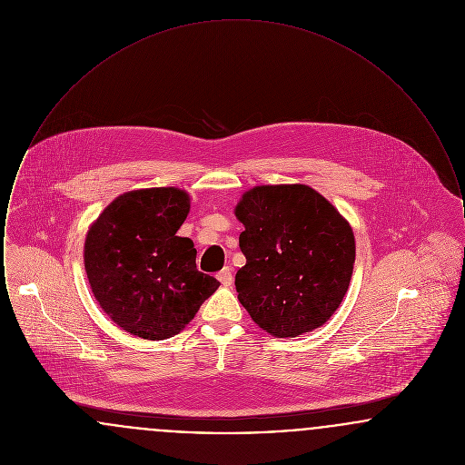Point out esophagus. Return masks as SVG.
Here are the masks:
<instances>
[{
	"label": "esophagus",
	"instance_id": "1",
	"mask_svg": "<svg viewBox=\"0 0 465 465\" xmlns=\"http://www.w3.org/2000/svg\"><path fill=\"white\" fill-rule=\"evenodd\" d=\"M218 281L222 282L223 286H232V282H233V275H232V270L228 268V266H224L222 272H218Z\"/></svg>",
	"mask_w": 465,
	"mask_h": 465
}]
</instances>
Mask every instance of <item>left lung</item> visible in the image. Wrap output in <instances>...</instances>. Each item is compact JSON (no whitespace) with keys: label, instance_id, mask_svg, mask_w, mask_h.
<instances>
[{"label":"left lung","instance_id":"obj_1","mask_svg":"<svg viewBox=\"0 0 465 465\" xmlns=\"http://www.w3.org/2000/svg\"><path fill=\"white\" fill-rule=\"evenodd\" d=\"M245 265L239 302L275 338H294L330 321L349 289L355 239L330 200L307 184H260L235 205Z\"/></svg>","mask_w":465,"mask_h":465}]
</instances>
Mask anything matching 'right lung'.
<instances>
[{
	"mask_svg": "<svg viewBox=\"0 0 465 465\" xmlns=\"http://www.w3.org/2000/svg\"><path fill=\"white\" fill-rule=\"evenodd\" d=\"M190 195L174 186L118 195L90 224L84 263L99 307L124 331L165 340L183 331L220 282L197 270V249L176 232Z\"/></svg>",
	"mask_w": 465,
	"mask_h": 465,
	"instance_id": "obj_1",
	"label": "right lung"
}]
</instances>
